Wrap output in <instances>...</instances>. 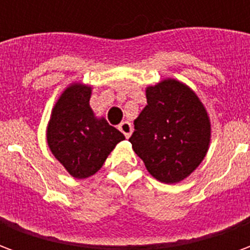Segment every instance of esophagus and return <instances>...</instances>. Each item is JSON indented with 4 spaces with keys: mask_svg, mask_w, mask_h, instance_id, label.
<instances>
[{
    "mask_svg": "<svg viewBox=\"0 0 250 250\" xmlns=\"http://www.w3.org/2000/svg\"><path fill=\"white\" fill-rule=\"evenodd\" d=\"M119 130L120 132H123L125 138H130L131 132H132V125H131L130 122H123V123H120Z\"/></svg>",
    "mask_w": 250,
    "mask_h": 250,
    "instance_id": "34e87169",
    "label": "esophagus"
}]
</instances>
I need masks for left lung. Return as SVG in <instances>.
Segmentation results:
<instances>
[{
  "mask_svg": "<svg viewBox=\"0 0 250 250\" xmlns=\"http://www.w3.org/2000/svg\"><path fill=\"white\" fill-rule=\"evenodd\" d=\"M146 98L128 141L154 178L175 184L204 161L210 142L209 118L197 95L173 79L147 88Z\"/></svg>",
  "mask_w": 250,
  "mask_h": 250,
  "instance_id": "8db88e82",
  "label": "left lung"
}]
</instances>
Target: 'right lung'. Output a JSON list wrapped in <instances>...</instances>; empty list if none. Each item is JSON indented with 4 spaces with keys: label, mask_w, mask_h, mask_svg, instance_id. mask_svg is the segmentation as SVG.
Returning <instances> with one entry per match:
<instances>
[{
    "label": "right lung",
    "mask_w": 250,
    "mask_h": 250,
    "mask_svg": "<svg viewBox=\"0 0 250 250\" xmlns=\"http://www.w3.org/2000/svg\"><path fill=\"white\" fill-rule=\"evenodd\" d=\"M91 88L73 84L57 100L48 125L52 154L75 178L98 173L125 135L105 119H96L89 107Z\"/></svg>",
    "instance_id": "obj_1"
}]
</instances>
